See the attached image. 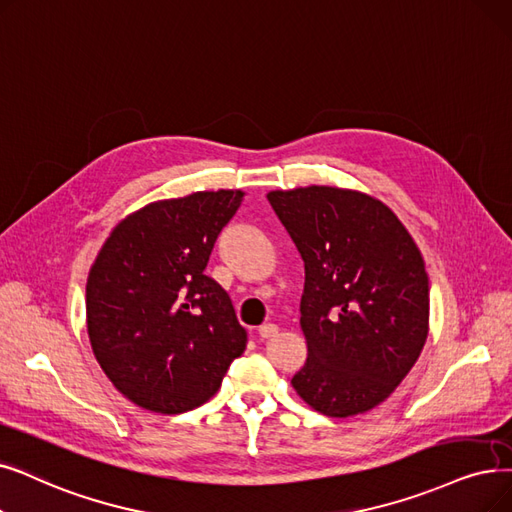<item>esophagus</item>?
Segmentation results:
<instances>
[{
  "instance_id": "esophagus-1",
  "label": "esophagus",
  "mask_w": 512,
  "mask_h": 512,
  "mask_svg": "<svg viewBox=\"0 0 512 512\" xmlns=\"http://www.w3.org/2000/svg\"><path fill=\"white\" fill-rule=\"evenodd\" d=\"M276 335H278V326H276V324L268 322V324H261V326H259V337H261V339H272V337H276Z\"/></svg>"
}]
</instances>
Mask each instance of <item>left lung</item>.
Wrapping results in <instances>:
<instances>
[{"instance_id": "8db88e82", "label": "left lung", "mask_w": 512, "mask_h": 512, "mask_svg": "<svg viewBox=\"0 0 512 512\" xmlns=\"http://www.w3.org/2000/svg\"><path fill=\"white\" fill-rule=\"evenodd\" d=\"M268 201L305 263L307 362L291 383L324 416L364 414L425 347V261L397 215L364 192L307 186L274 190Z\"/></svg>"}]
</instances>
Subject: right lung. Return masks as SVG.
<instances>
[{
	"label": "right lung",
	"instance_id": "obj_1",
	"mask_svg": "<svg viewBox=\"0 0 512 512\" xmlns=\"http://www.w3.org/2000/svg\"><path fill=\"white\" fill-rule=\"evenodd\" d=\"M242 196L217 190L150 203L102 244L85 286L87 335L110 383L140 408L203 406L247 349L228 293L205 276Z\"/></svg>",
	"mask_w": 512,
	"mask_h": 512
}]
</instances>
